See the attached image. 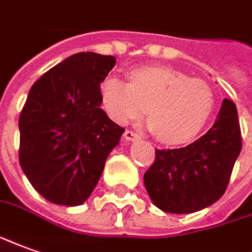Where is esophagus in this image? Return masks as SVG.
I'll use <instances>...</instances> for the list:
<instances>
[{
    "instance_id": "obj_1",
    "label": "esophagus",
    "mask_w": 252,
    "mask_h": 252,
    "mask_svg": "<svg viewBox=\"0 0 252 252\" xmlns=\"http://www.w3.org/2000/svg\"><path fill=\"white\" fill-rule=\"evenodd\" d=\"M124 139H126V142H135V140H139V135L132 131H126V133H124Z\"/></svg>"
}]
</instances>
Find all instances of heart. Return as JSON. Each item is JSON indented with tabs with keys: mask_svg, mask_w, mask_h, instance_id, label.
Returning a JSON list of instances; mask_svg holds the SVG:
<instances>
[{
	"mask_svg": "<svg viewBox=\"0 0 252 252\" xmlns=\"http://www.w3.org/2000/svg\"><path fill=\"white\" fill-rule=\"evenodd\" d=\"M99 93L108 116L119 124L139 120L147 106L149 128L168 144L188 143L196 138L214 109L209 84L168 66L132 69L129 83L109 76Z\"/></svg>",
	"mask_w": 252,
	"mask_h": 252,
	"instance_id": "obj_1",
	"label": "heart"
}]
</instances>
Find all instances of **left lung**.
I'll return each mask as SVG.
<instances>
[{"label":"left lung","mask_w":252,"mask_h":252,"mask_svg":"<svg viewBox=\"0 0 252 252\" xmlns=\"http://www.w3.org/2000/svg\"><path fill=\"white\" fill-rule=\"evenodd\" d=\"M240 150L236 105L224 99L203 136L181 149L156 150V161L144 173V187L162 212H199L224 195Z\"/></svg>","instance_id":"left-lung-1"}]
</instances>
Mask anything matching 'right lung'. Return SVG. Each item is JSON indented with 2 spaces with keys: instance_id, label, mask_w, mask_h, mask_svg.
<instances>
[{
  "instance_id": "add662e5",
  "label": "right lung",
  "mask_w": 252,
  "mask_h": 252,
  "mask_svg": "<svg viewBox=\"0 0 252 252\" xmlns=\"http://www.w3.org/2000/svg\"><path fill=\"white\" fill-rule=\"evenodd\" d=\"M114 65L113 56L77 53L28 93L19 119V161L32 187L52 203H84L126 131L101 109L99 86Z\"/></svg>"
}]
</instances>
